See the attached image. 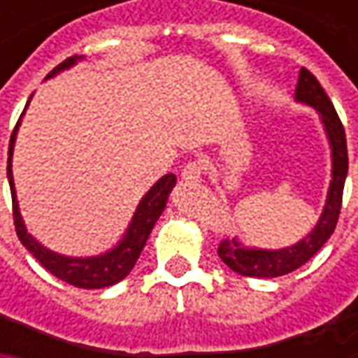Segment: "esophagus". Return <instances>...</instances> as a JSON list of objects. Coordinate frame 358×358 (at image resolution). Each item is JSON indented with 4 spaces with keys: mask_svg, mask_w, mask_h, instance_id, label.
<instances>
[{
    "mask_svg": "<svg viewBox=\"0 0 358 358\" xmlns=\"http://www.w3.org/2000/svg\"><path fill=\"white\" fill-rule=\"evenodd\" d=\"M201 175H203V169H201L199 163H195V161L187 163L185 167H183V171H181V177H183L185 181H193V183L201 181Z\"/></svg>",
    "mask_w": 358,
    "mask_h": 358,
    "instance_id": "1",
    "label": "esophagus"
}]
</instances>
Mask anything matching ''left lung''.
<instances>
[{
  "label": "left lung",
  "mask_w": 358,
  "mask_h": 358,
  "mask_svg": "<svg viewBox=\"0 0 358 358\" xmlns=\"http://www.w3.org/2000/svg\"><path fill=\"white\" fill-rule=\"evenodd\" d=\"M296 103L313 107L323 123L324 135L331 147V183L327 191L323 213L319 217L317 225L310 229L301 241L295 245L282 247V249H259L247 247L243 241L225 239L219 245V257L231 271L239 273L243 277H257V279H273L287 273H293L295 268L303 267L313 255L317 253L333 231L337 227L338 213H341V201L345 179L349 173V155H347V137L343 123L338 119L335 107L331 103L329 95L324 93L317 77L309 69H301L299 83L295 90Z\"/></svg>",
  "instance_id": "left-lung-1"
}]
</instances>
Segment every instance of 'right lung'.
I'll return each instance as SVG.
<instances>
[{"label": "right lung", "instance_id": "add662e5", "mask_svg": "<svg viewBox=\"0 0 358 358\" xmlns=\"http://www.w3.org/2000/svg\"><path fill=\"white\" fill-rule=\"evenodd\" d=\"M83 59H85L83 55L67 57L45 79L55 77L57 73L73 67L77 62H83ZM29 101H31V97H29ZM29 101H27V105H29ZM27 105H25V109H27ZM25 109L21 113L15 129L11 133L9 151H7V155H9L7 157V181H9V189H11V201H13V223H15V231H17L21 245L34 255L51 275H55L57 279L69 282L73 287H79V289H105V287H111L115 282L123 281L131 273V268L135 267L139 255L143 251L145 243H147L151 231L157 223V219L165 211V205H167L169 193L175 187L177 177L173 173H167L145 193L139 201V205H137V209H135V213L131 217L129 227L125 229V233L117 241V245L111 247L109 251L91 255V257H67V255L55 253V251L48 249L45 245H41L31 233H27V227H25L23 217L20 213V203H17V193H15V183H13L11 159H13V147H15L17 129H20L21 119L25 115Z\"/></svg>", "mask_w": 358, "mask_h": 358}]
</instances>
